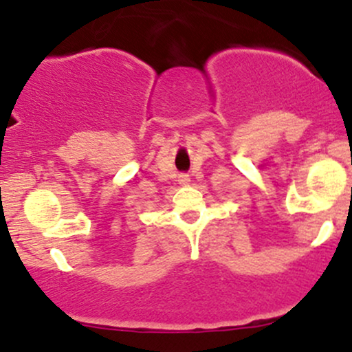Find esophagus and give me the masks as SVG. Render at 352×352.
<instances>
[{
	"instance_id": "34e87169",
	"label": "esophagus",
	"mask_w": 352,
	"mask_h": 352,
	"mask_svg": "<svg viewBox=\"0 0 352 352\" xmlns=\"http://www.w3.org/2000/svg\"><path fill=\"white\" fill-rule=\"evenodd\" d=\"M177 181H179V184H183V186H188V184L191 183V177H189L188 175H179Z\"/></svg>"
}]
</instances>
